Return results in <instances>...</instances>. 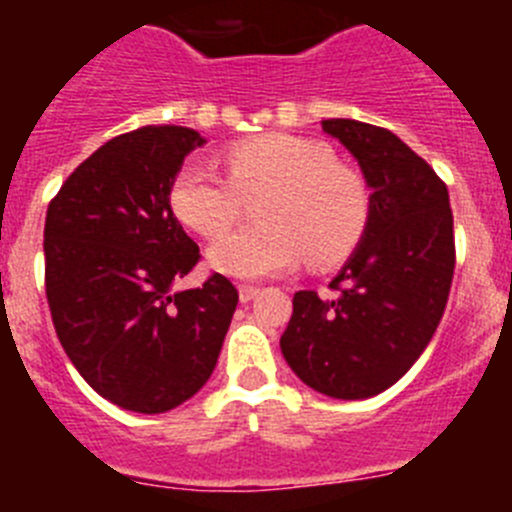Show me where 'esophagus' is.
<instances>
[{
    "label": "esophagus",
    "instance_id": "34e87169",
    "mask_svg": "<svg viewBox=\"0 0 512 512\" xmlns=\"http://www.w3.org/2000/svg\"><path fill=\"white\" fill-rule=\"evenodd\" d=\"M259 292L261 289L253 287V284H241V287H238V297H241V302H251Z\"/></svg>",
    "mask_w": 512,
    "mask_h": 512
}]
</instances>
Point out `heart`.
Listing matches in <instances>:
<instances>
[{
	"mask_svg": "<svg viewBox=\"0 0 512 512\" xmlns=\"http://www.w3.org/2000/svg\"><path fill=\"white\" fill-rule=\"evenodd\" d=\"M228 179L202 164L176 171L169 207L194 233L220 235L241 215L243 197H261V228L223 235L207 264L225 277L264 279L346 259L369 223V187L348 166L336 164L325 143L289 133H266L225 148Z\"/></svg>",
	"mask_w": 512,
	"mask_h": 512,
	"instance_id": "1",
	"label": "heart"
}]
</instances>
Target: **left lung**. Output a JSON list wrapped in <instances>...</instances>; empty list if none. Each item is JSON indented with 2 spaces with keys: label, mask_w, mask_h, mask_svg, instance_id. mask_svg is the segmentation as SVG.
I'll return each mask as SVG.
<instances>
[{
  "label": "left lung",
  "mask_w": 512,
  "mask_h": 512,
  "mask_svg": "<svg viewBox=\"0 0 512 512\" xmlns=\"http://www.w3.org/2000/svg\"><path fill=\"white\" fill-rule=\"evenodd\" d=\"M359 161L369 223L330 282L336 297L302 289L292 300L282 354L320 395L366 400L397 382L431 343L454 279L449 189L390 130L359 120H323Z\"/></svg>",
  "instance_id": "left-lung-1"
}]
</instances>
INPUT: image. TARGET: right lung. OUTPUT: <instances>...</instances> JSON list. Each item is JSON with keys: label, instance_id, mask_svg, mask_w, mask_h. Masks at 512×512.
Wrapping results in <instances>:
<instances>
[{"label": "right lung", "instance_id": "1", "mask_svg": "<svg viewBox=\"0 0 512 512\" xmlns=\"http://www.w3.org/2000/svg\"><path fill=\"white\" fill-rule=\"evenodd\" d=\"M202 143L179 125L117 135L76 166L45 215L58 341L89 387L122 410L156 415L197 395L238 305L223 274L174 289L200 248L171 212L169 187Z\"/></svg>", "mask_w": 512, "mask_h": 512}]
</instances>
